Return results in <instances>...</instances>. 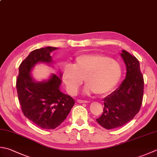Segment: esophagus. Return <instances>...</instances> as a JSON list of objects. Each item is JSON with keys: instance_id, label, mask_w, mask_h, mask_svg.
<instances>
[{"instance_id": "1", "label": "esophagus", "mask_w": 157, "mask_h": 157, "mask_svg": "<svg viewBox=\"0 0 157 157\" xmlns=\"http://www.w3.org/2000/svg\"><path fill=\"white\" fill-rule=\"evenodd\" d=\"M78 103H86L88 102V101H86V100L78 99Z\"/></svg>"}]
</instances>
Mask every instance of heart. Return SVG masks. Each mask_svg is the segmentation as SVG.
<instances>
[{"mask_svg": "<svg viewBox=\"0 0 157 157\" xmlns=\"http://www.w3.org/2000/svg\"><path fill=\"white\" fill-rule=\"evenodd\" d=\"M122 75L121 64L103 54H82L76 56L73 64H67L61 72L62 79L69 93L74 95L83 83L86 93L105 94L117 85Z\"/></svg>", "mask_w": 157, "mask_h": 157, "instance_id": "heart-1", "label": "heart"}]
</instances>
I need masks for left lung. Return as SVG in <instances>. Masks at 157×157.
<instances>
[{"label":"left lung","instance_id":"left-lung-1","mask_svg":"<svg viewBox=\"0 0 157 157\" xmlns=\"http://www.w3.org/2000/svg\"><path fill=\"white\" fill-rule=\"evenodd\" d=\"M127 74L120 86L104 98L103 112L97 122L106 129L121 127L133 119L142 103L144 82L136 57L122 50Z\"/></svg>","mask_w":157,"mask_h":157}]
</instances>
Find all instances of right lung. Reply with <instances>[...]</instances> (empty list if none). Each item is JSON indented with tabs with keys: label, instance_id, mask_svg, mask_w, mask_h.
<instances>
[{
	"label": "right lung",
	"instance_id": "obj_1",
	"mask_svg": "<svg viewBox=\"0 0 157 157\" xmlns=\"http://www.w3.org/2000/svg\"><path fill=\"white\" fill-rule=\"evenodd\" d=\"M46 47L30 52L19 67L16 81L21 109L24 115L38 127L54 129L66 119L75 101L60 90V76L52 74L47 81L35 82L31 75L33 67L38 63H52L50 53L56 50Z\"/></svg>",
	"mask_w": 157,
	"mask_h": 157
}]
</instances>
